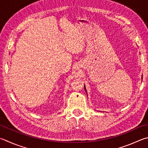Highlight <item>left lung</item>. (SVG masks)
Listing matches in <instances>:
<instances>
[{
    "label": "left lung",
    "instance_id": "8db88e82",
    "mask_svg": "<svg viewBox=\"0 0 148 148\" xmlns=\"http://www.w3.org/2000/svg\"><path fill=\"white\" fill-rule=\"evenodd\" d=\"M84 88H85V90H86V88H85V86H84Z\"/></svg>",
    "mask_w": 148,
    "mask_h": 148
}]
</instances>
